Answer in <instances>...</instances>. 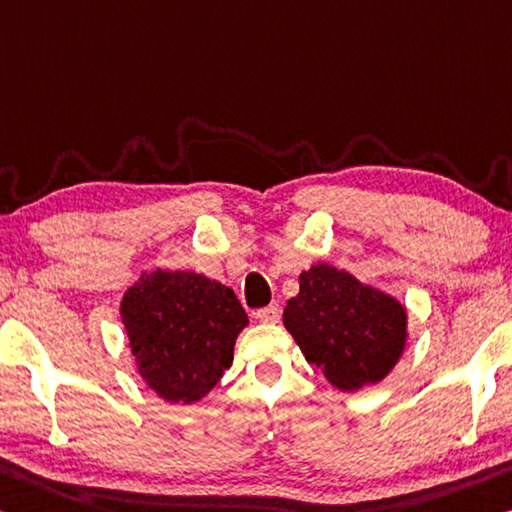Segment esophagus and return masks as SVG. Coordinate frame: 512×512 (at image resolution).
I'll return each mask as SVG.
<instances>
[{"mask_svg": "<svg viewBox=\"0 0 512 512\" xmlns=\"http://www.w3.org/2000/svg\"><path fill=\"white\" fill-rule=\"evenodd\" d=\"M280 305H269V307H262V310H257V319L262 323H278L280 321Z\"/></svg>", "mask_w": 512, "mask_h": 512, "instance_id": "esophagus-1", "label": "esophagus"}]
</instances>
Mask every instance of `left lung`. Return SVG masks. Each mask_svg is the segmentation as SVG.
<instances>
[{
    "label": "left lung",
    "instance_id": "left-lung-1",
    "mask_svg": "<svg viewBox=\"0 0 512 512\" xmlns=\"http://www.w3.org/2000/svg\"><path fill=\"white\" fill-rule=\"evenodd\" d=\"M298 285L282 323L305 360L342 392L385 380L408 344V307L326 262L300 273Z\"/></svg>",
    "mask_w": 512,
    "mask_h": 512
}]
</instances>
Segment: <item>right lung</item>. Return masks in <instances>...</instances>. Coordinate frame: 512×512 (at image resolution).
<instances>
[{
    "label": "right lung",
    "mask_w": 512,
    "mask_h": 512,
    "mask_svg": "<svg viewBox=\"0 0 512 512\" xmlns=\"http://www.w3.org/2000/svg\"><path fill=\"white\" fill-rule=\"evenodd\" d=\"M136 371L159 399L198 403L232 367L248 314L230 287L196 271L154 269L120 300Z\"/></svg>",
    "instance_id": "obj_1"
}]
</instances>
